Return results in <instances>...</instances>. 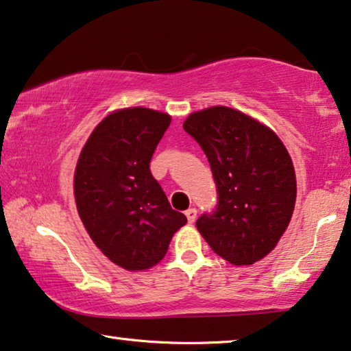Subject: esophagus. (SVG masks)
I'll return each mask as SVG.
<instances>
[{
    "label": "esophagus",
    "instance_id": "34e87169",
    "mask_svg": "<svg viewBox=\"0 0 351 351\" xmlns=\"http://www.w3.org/2000/svg\"><path fill=\"white\" fill-rule=\"evenodd\" d=\"M186 217H187V221H189V223H193L195 222V219H197V209L195 208H189L186 211Z\"/></svg>",
    "mask_w": 351,
    "mask_h": 351
}]
</instances>
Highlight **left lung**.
<instances>
[{"instance_id":"obj_1","label":"left lung","mask_w":351,"mask_h":351,"mask_svg":"<svg viewBox=\"0 0 351 351\" xmlns=\"http://www.w3.org/2000/svg\"><path fill=\"white\" fill-rule=\"evenodd\" d=\"M182 128L205 151L217 206L197 228L219 257L252 265L276 247L296 202L289 151L265 124L230 107L191 113Z\"/></svg>"}]
</instances>
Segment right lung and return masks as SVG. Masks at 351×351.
<instances>
[{"label": "right lung", "mask_w": 351, "mask_h": 351, "mask_svg": "<svg viewBox=\"0 0 351 351\" xmlns=\"http://www.w3.org/2000/svg\"><path fill=\"white\" fill-rule=\"evenodd\" d=\"M170 121L145 107L117 110L93 130L77 162L78 216L102 254L128 271L158 265L187 222L149 170Z\"/></svg>", "instance_id": "add662e5"}]
</instances>
